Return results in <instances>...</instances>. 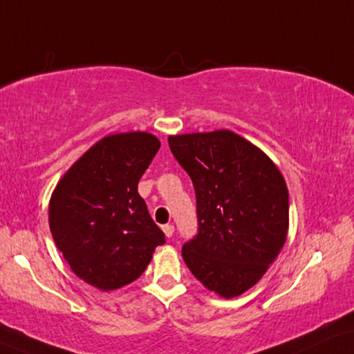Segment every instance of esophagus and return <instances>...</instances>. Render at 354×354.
<instances>
[{
    "label": "esophagus",
    "mask_w": 354,
    "mask_h": 354,
    "mask_svg": "<svg viewBox=\"0 0 354 354\" xmlns=\"http://www.w3.org/2000/svg\"><path fill=\"white\" fill-rule=\"evenodd\" d=\"M162 230H163V234H165V235H167V236H168V239H169V236H173L174 227L171 225V223H167V225H163V227H162Z\"/></svg>",
    "instance_id": "1"
}]
</instances>
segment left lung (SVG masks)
Segmentation results:
<instances>
[{"label":"left lung","instance_id":"obj_1","mask_svg":"<svg viewBox=\"0 0 354 354\" xmlns=\"http://www.w3.org/2000/svg\"><path fill=\"white\" fill-rule=\"evenodd\" d=\"M196 191L199 232L183 247L205 289L232 299L253 288L288 239L289 192L272 160L221 129L168 137Z\"/></svg>","mask_w":354,"mask_h":354}]
</instances>
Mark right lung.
<instances>
[{"mask_svg":"<svg viewBox=\"0 0 354 354\" xmlns=\"http://www.w3.org/2000/svg\"><path fill=\"white\" fill-rule=\"evenodd\" d=\"M160 140L149 132L106 136L71 165L48 204V225L71 271L101 290L136 281L165 234L137 185Z\"/></svg>","mask_w":354,"mask_h":354,"instance_id":"1","label":"right lung"}]
</instances>
